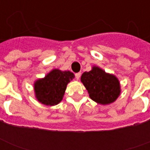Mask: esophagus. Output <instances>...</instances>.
<instances>
[{
  "label": "esophagus",
  "mask_w": 150,
  "mask_h": 150,
  "mask_svg": "<svg viewBox=\"0 0 150 150\" xmlns=\"http://www.w3.org/2000/svg\"><path fill=\"white\" fill-rule=\"evenodd\" d=\"M75 75V79H79L80 78L81 73H80V72H79V73H76Z\"/></svg>",
  "instance_id": "obj_1"
}]
</instances>
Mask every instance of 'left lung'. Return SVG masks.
Instances as JSON below:
<instances>
[{
    "mask_svg": "<svg viewBox=\"0 0 150 150\" xmlns=\"http://www.w3.org/2000/svg\"><path fill=\"white\" fill-rule=\"evenodd\" d=\"M81 81L90 98L98 104H111L120 93L119 80L116 76L107 74L97 67H94L90 71H85L81 76Z\"/></svg>",
    "mask_w": 150,
    "mask_h": 150,
    "instance_id": "left-lung-1",
    "label": "left lung"
}]
</instances>
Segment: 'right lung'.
<instances>
[{
	"label": "right lung",
	"mask_w": 150,
	"mask_h": 150,
	"mask_svg": "<svg viewBox=\"0 0 150 150\" xmlns=\"http://www.w3.org/2000/svg\"><path fill=\"white\" fill-rule=\"evenodd\" d=\"M74 78L71 71H61L54 69L34 83V91L38 100L46 105H55L62 100L67 85Z\"/></svg>",
	"instance_id": "add662e5"
}]
</instances>
